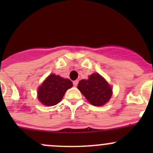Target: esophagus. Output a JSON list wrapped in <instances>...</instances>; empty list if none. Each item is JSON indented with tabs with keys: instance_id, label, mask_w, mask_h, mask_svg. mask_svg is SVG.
Here are the masks:
<instances>
[{
	"instance_id": "esophagus-1",
	"label": "esophagus",
	"mask_w": 153,
	"mask_h": 153,
	"mask_svg": "<svg viewBox=\"0 0 153 153\" xmlns=\"http://www.w3.org/2000/svg\"><path fill=\"white\" fill-rule=\"evenodd\" d=\"M78 80H76V81H73V85H74V86H78Z\"/></svg>"
}]
</instances>
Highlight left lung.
Returning <instances> with one entry per match:
<instances>
[{
	"mask_svg": "<svg viewBox=\"0 0 153 153\" xmlns=\"http://www.w3.org/2000/svg\"><path fill=\"white\" fill-rule=\"evenodd\" d=\"M78 89L93 106H103L107 103L112 95V89L107 81L98 73L89 75L87 80L79 81Z\"/></svg>",
	"mask_w": 153,
	"mask_h": 153,
	"instance_id": "8db88e82",
	"label": "left lung"
}]
</instances>
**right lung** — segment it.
Returning <instances> with one entry per match:
<instances>
[{"instance_id": "right-lung-1", "label": "right lung", "mask_w": 153, "mask_h": 153, "mask_svg": "<svg viewBox=\"0 0 153 153\" xmlns=\"http://www.w3.org/2000/svg\"><path fill=\"white\" fill-rule=\"evenodd\" d=\"M72 86L73 84L69 79L51 74L38 87V98L45 106L56 105L62 100L67 89Z\"/></svg>"}]
</instances>
